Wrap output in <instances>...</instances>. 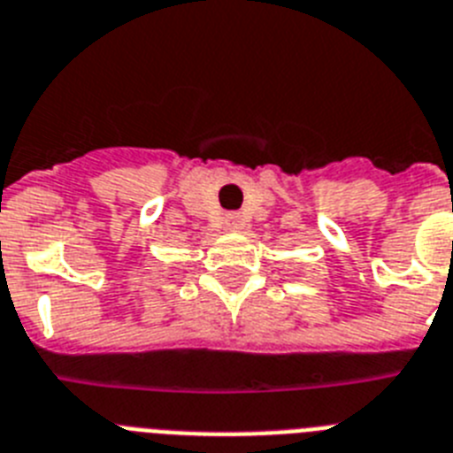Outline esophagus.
I'll return each mask as SVG.
<instances>
[{"mask_svg":"<svg viewBox=\"0 0 453 453\" xmlns=\"http://www.w3.org/2000/svg\"><path fill=\"white\" fill-rule=\"evenodd\" d=\"M239 226H242V223H239L237 216H230V219H227V227H230V230H237Z\"/></svg>","mask_w":453,"mask_h":453,"instance_id":"34e87169","label":"esophagus"}]
</instances>
